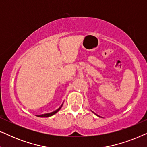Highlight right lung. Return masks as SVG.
I'll return each mask as SVG.
<instances>
[{"mask_svg": "<svg viewBox=\"0 0 147 147\" xmlns=\"http://www.w3.org/2000/svg\"><path fill=\"white\" fill-rule=\"evenodd\" d=\"M61 106H62V105L60 106V107L58 108L57 110H56L55 111H54V112H51V113H49V114H41V115H39V116H39V117H49V116H53V114H56L57 113V112L59 111V110L61 109Z\"/></svg>", "mask_w": 147, "mask_h": 147, "instance_id": "obj_1", "label": "right lung"}]
</instances>
